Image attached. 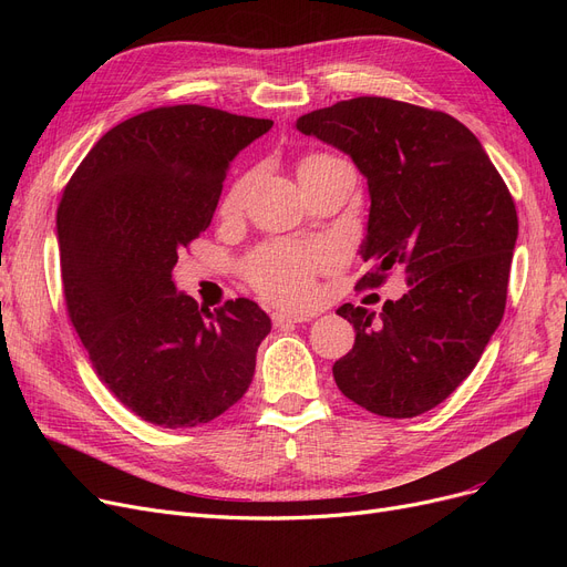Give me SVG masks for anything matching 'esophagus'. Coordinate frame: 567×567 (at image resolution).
<instances>
[{"mask_svg": "<svg viewBox=\"0 0 567 567\" xmlns=\"http://www.w3.org/2000/svg\"><path fill=\"white\" fill-rule=\"evenodd\" d=\"M271 319L276 326H287V323H303L310 321V315H296V312H285V310H274Z\"/></svg>", "mask_w": 567, "mask_h": 567, "instance_id": "1", "label": "esophagus"}]
</instances>
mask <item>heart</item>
<instances>
[{
    "instance_id": "obj_1",
    "label": "heart",
    "mask_w": 567,
    "mask_h": 567,
    "mask_svg": "<svg viewBox=\"0 0 567 567\" xmlns=\"http://www.w3.org/2000/svg\"><path fill=\"white\" fill-rule=\"evenodd\" d=\"M319 156H310L303 163H310ZM301 163V165H303ZM246 182H236L229 190L225 206L234 208L241 202ZM333 259L331 248L326 246H299V244H274L257 250L246 274L252 287L264 293L266 299L280 303H306L315 293V274L321 266Z\"/></svg>"
}]
</instances>
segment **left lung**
Masks as SVG:
<instances>
[{"label":"left lung","mask_w":567,"mask_h":567,"mask_svg":"<svg viewBox=\"0 0 567 567\" xmlns=\"http://www.w3.org/2000/svg\"><path fill=\"white\" fill-rule=\"evenodd\" d=\"M368 178L361 257L379 287L404 266L409 291L379 317L344 303L353 349L333 365L344 398L385 419H413L471 374L498 329L517 241L508 186L464 124L381 96L340 101L296 118Z\"/></svg>","instance_id":"left-lung-1"}]
</instances>
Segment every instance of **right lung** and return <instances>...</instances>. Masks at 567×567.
Wrapping results in <instances>:
<instances>
[{
	"label": "right lung",
	"mask_w": 567,
	"mask_h": 567,
	"mask_svg": "<svg viewBox=\"0 0 567 567\" xmlns=\"http://www.w3.org/2000/svg\"><path fill=\"white\" fill-rule=\"evenodd\" d=\"M271 126L204 105L148 110L110 128L64 188L69 317L99 379L146 423H208L252 381L271 319L250 299L199 308L172 268L212 225L229 163Z\"/></svg>",
	"instance_id": "right-lung-1"
}]
</instances>
